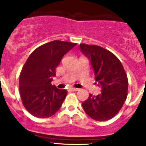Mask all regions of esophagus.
<instances>
[{"mask_svg": "<svg viewBox=\"0 0 146 146\" xmlns=\"http://www.w3.org/2000/svg\"><path fill=\"white\" fill-rule=\"evenodd\" d=\"M71 90L73 91H79V89L77 88H71Z\"/></svg>", "mask_w": 146, "mask_h": 146, "instance_id": "34e87169", "label": "esophagus"}]
</instances>
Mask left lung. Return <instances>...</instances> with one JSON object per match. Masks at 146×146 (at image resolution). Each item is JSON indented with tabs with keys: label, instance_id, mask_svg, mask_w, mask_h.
<instances>
[{
	"label": "left lung",
	"instance_id": "left-lung-1",
	"mask_svg": "<svg viewBox=\"0 0 146 146\" xmlns=\"http://www.w3.org/2000/svg\"><path fill=\"white\" fill-rule=\"evenodd\" d=\"M94 71L96 84L102 88L97 96L89 94L82 103L86 114L98 121H108L120 111L128 93V79L119 59L98 45L80 44Z\"/></svg>",
	"mask_w": 146,
	"mask_h": 146
}]
</instances>
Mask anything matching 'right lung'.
I'll list each match as a JSON object with an SVG mask.
<instances>
[{
    "label": "right lung",
    "mask_w": 146,
    "mask_h": 146,
    "mask_svg": "<svg viewBox=\"0 0 146 146\" xmlns=\"http://www.w3.org/2000/svg\"><path fill=\"white\" fill-rule=\"evenodd\" d=\"M76 44L55 40L37 47L27 59L20 72L19 88L23 105L33 116L49 118L61 107L67 91L52 86L51 81L63 56Z\"/></svg>",
    "instance_id": "right-lung-1"
}]
</instances>
